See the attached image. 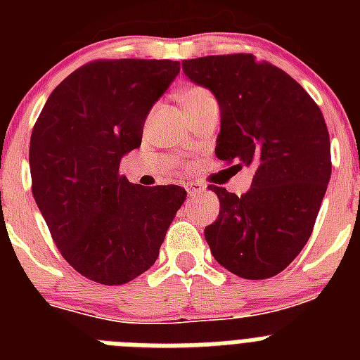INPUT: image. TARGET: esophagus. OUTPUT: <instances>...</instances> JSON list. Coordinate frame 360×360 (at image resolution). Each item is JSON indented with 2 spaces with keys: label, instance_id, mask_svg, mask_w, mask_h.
Returning a JSON list of instances; mask_svg holds the SVG:
<instances>
[{
  "label": "esophagus",
  "instance_id": "34e87169",
  "mask_svg": "<svg viewBox=\"0 0 360 360\" xmlns=\"http://www.w3.org/2000/svg\"><path fill=\"white\" fill-rule=\"evenodd\" d=\"M186 191H187V195H189V196H196L203 191V184L189 182V184H186Z\"/></svg>",
  "mask_w": 360,
  "mask_h": 360
}]
</instances>
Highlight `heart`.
<instances>
[{
    "label": "heart",
    "mask_w": 360,
    "mask_h": 360,
    "mask_svg": "<svg viewBox=\"0 0 360 360\" xmlns=\"http://www.w3.org/2000/svg\"><path fill=\"white\" fill-rule=\"evenodd\" d=\"M180 103H182L184 110L187 113H195V111L203 110V108L209 106H218V101H216L214 94H212L209 88L200 84H191L186 86L182 91H180Z\"/></svg>",
    "instance_id": "1"
}]
</instances>
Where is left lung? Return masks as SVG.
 Wrapping results in <instances>:
<instances>
[{
  "instance_id": "left-lung-1",
  "label": "left lung",
  "mask_w": 360,
  "mask_h": 360,
  "mask_svg": "<svg viewBox=\"0 0 360 360\" xmlns=\"http://www.w3.org/2000/svg\"><path fill=\"white\" fill-rule=\"evenodd\" d=\"M187 77L221 111L216 157L256 174L245 195L209 186L219 214L205 227L216 262L245 279L279 274L311 236L332 174L330 135L314 98L287 72L252 53L186 59Z\"/></svg>"
}]
</instances>
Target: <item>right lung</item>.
Instances as JSON below:
<instances>
[{"instance_id":"obj_1","label":"right lung","mask_w":360,"mask_h":360,"mask_svg":"<svg viewBox=\"0 0 360 360\" xmlns=\"http://www.w3.org/2000/svg\"><path fill=\"white\" fill-rule=\"evenodd\" d=\"M178 72L169 59L86 63L50 94L34 124L32 195L59 252L91 281L124 285L151 269L186 202L184 187H144L119 173Z\"/></svg>"}]
</instances>
